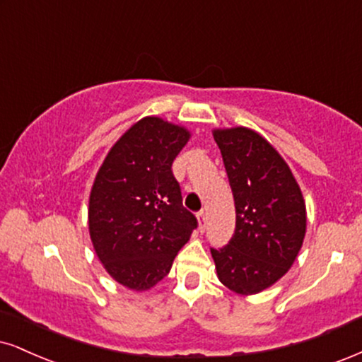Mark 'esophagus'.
I'll list each match as a JSON object with an SVG mask.
<instances>
[{"instance_id": "1", "label": "esophagus", "mask_w": 362, "mask_h": 362, "mask_svg": "<svg viewBox=\"0 0 362 362\" xmlns=\"http://www.w3.org/2000/svg\"><path fill=\"white\" fill-rule=\"evenodd\" d=\"M196 218H198V223H199V231H203L204 226H206V220H208L206 211H203V209H202V211H199L198 215H196Z\"/></svg>"}]
</instances>
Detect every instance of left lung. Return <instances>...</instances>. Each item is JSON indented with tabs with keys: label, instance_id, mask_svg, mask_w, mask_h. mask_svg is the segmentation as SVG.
Returning <instances> with one entry per match:
<instances>
[{
	"label": "left lung",
	"instance_id": "1",
	"mask_svg": "<svg viewBox=\"0 0 362 362\" xmlns=\"http://www.w3.org/2000/svg\"><path fill=\"white\" fill-rule=\"evenodd\" d=\"M233 191L236 226L228 245L211 248L220 282L242 296L287 274L304 243L307 215L296 177L269 141L247 127L215 129Z\"/></svg>",
	"mask_w": 362,
	"mask_h": 362
}]
</instances>
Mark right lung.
<instances>
[{
	"instance_id": "right-lung-1",
	"label": "right lung",
	"mask_w": 362,
	"mask_h": 362,
	"mask_svg": "<svg viewBox=\"0 0 362 362\" xmlns=\"http://www.w3.org/2000/svg\"><path fill=\"white\" fill-rule=\"evenodd\" d=\"M189 131L159 117L136 122L112 146L93 181L88 231L114 280L142 292L160 282L198 226L182 206L173 160Z\"/></svg>"
}]
</instances>
